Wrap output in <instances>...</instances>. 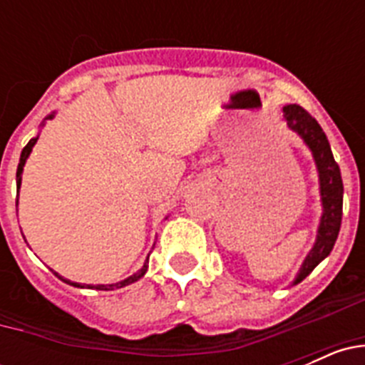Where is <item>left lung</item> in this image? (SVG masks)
Here are the masks:
<instances>
[{
    "mask_svg": "<svg viewBox=\"0 0 365 365\" xmlns=\"http://www.w3.org/2000/svg\"><path fill=\"white\" fill-rule=\"evenodd\" d=\"M287 124L291 130H294L299 137L305 140L314 155L316 166L320 172V190H322V202H324V215H322L320 228H318V240H316L314 248L303 261V267L299 269L298 278L294 283L305 279L309 274L314 270V267L322 259L331 254L334 243H336L338 232L341 225V205H344V182H341L340 168L333 157V151L329 146V140L325 137L324 130L316 122L311 113L305 111L302 106H285Z\"/></svg>",
    "mask_w": 365,
    "mask_h": 365,
    "instance_id": "1",
    "label": "left lung"
}]
</instances>
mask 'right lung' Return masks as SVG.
<instances>
[{
  "mask_svg": "<svg viewBox=\"0 0 365 365\" xmlns=\"http://www.w3.org/2000/svg\"><path fill=\"white\" fill-rule=\"evenodd\" d=\"M49 118H53V115H51ZM36 140H38V138H31V140H29L27 146L24 148V151H21V157H19L18 170H16V180H18V190H19V185H21V172H24L25 160H27L29 153H31L32 146H34V144H36ZM146 270H148V261H146V263H144L143 269L138 270L137 274H133V276H130V278H128V279H124V282L115 283V285H87V289H96V291H113V289H122V287L130 285V283H133V282H137V279L143 278L144 274H146ZM54 274H56V272H54ZM56 276H58V274H56ZM58 278H60V276H58ZM60 279H63V278H60ZM63 282L69 283V285H74V287H83V285H80V283H73V282H69V279H63Z\"/></svg>",
  "mask_w": 365,
  "mask_h": 365,
  "instance_id": "right-lung-1",
  "label": "right lung"
}]
</instances>
